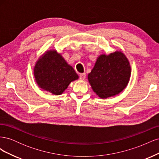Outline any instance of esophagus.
<instances>
[{"label": "esophagus", "mask_w": 159, "mask_h": 159, "mask_svg": "<svg viewBox=\"0 0 159 159\" xmlns=\"http://www.w3.org/2000/svg\"><path fill=\"white\" fill-rule=\"evenodd\" d=\"M85 76H86V74L85 73H83V74H80V79L81 80H85Z\"/></svg>", "instance_id": "esophagus-1"}]
</instances>
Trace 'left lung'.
I'll use <instances>...</instances> for the list:
<instances>
[{"label":"left lung","mask_w":159,"mask_h":159,"mask_svg":"<svg viewBox=\"0 0 159 159\" xmlns=\"http://www.w3.org/2000/svg\"><path fill=\"white\" fill-rule=\"evenodd\" d=\"M131 75V66L123 53L115 52L99 56L88 74L94 92L105 99L119 94L126 88Z\"/></svg>","instance_id":"left-lung-1"}]
</instances>
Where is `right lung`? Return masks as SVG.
<instances>
[{"label":"right lung","instance_id":"right-lung-1","mask_svg":"<svg viewBox=\"0 0 159 159\" xmlns=\"http://www.w3.org/2000/svg\"><path fill=\"white\" fill-rule=\"evenodd\" d=\"M34 74L38 86L54 95H61L69 84L78 79L71 66L56 50L46 52L36 62Z\"/></svg>","mask_w":159,"mask_h":159}]
</instances>
